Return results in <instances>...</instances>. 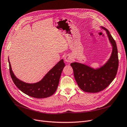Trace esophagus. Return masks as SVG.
Here are the masks:
<instances>
[{"mask_svg":"<svg viewBox=\"0 0 127 127\" xmlns=\"http://www.w3.org/2000/svg\"><path fill=\"white\" fill-rule=\"evenodd\" d=\"M73 58L71 55H67L64 57V60L67 63H70L72 61Z\"/></svg>","mask_w":127,"mask_h":127,"instance_id":"obj_1","label":"esophagus"}]
</instances>
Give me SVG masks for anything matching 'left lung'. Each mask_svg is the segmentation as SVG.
<instances>
[{"mask_svg":"<svg viewBox=\"0 0 127 127\" xmlns=\"http://www.w3.org/2000/svg\"><path fill=\"white\" fill-rule=\"evenodd\" d=\"M103 29L106 31L113 47L112 55L107 63L98 69H94L79 63L70 64L78 85L83 91L88 93H97L104 90L113 81L117 74L119 59L116 41L108 30Z\"/></svg>","mask_w":127,"mask_h":127,"instance_id":"left-lung-1","label":"left lung"}]
</instances>
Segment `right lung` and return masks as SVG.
I'll use <instances>...</instances> for the list:
<instances>
[{
    "label": "right lung",
    "instance_id": "right-lung-1",
    "mask_svg": "<svg viewBox=\"0 0 127 127\" xmlns=\"http://www.w3.org/2000/svg\"><path fill=\"white\" fill-rule=\"evenodd\" d=\"M9 62V72L15 85L22 92L30 96L37 98H46L54 94L59 83L61 72L65 66L63 60L53 67L39 82L35 84L25 83L17 78L11 70Z\"/></svg>",
    "mask_w": 127,
    "mask_h": 127
}]
</instances>
